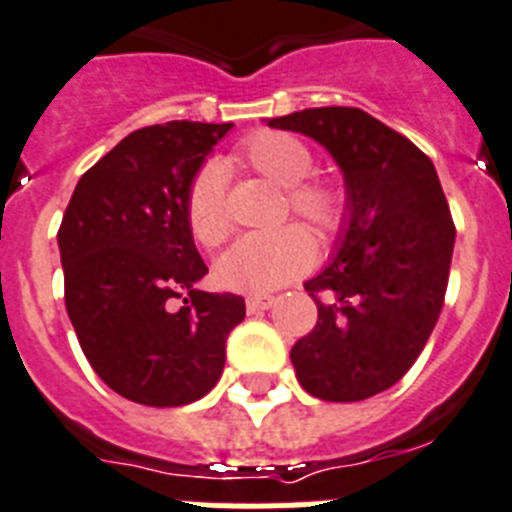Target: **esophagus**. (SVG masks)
I'll return each mask as SVG.
<instances>
[{"label": "esophagus", "mask_w": 512, "mask_h": 512, "mask_svg": "<svg viewBox=\"0 0 512 512\" xmlns=\"http://www.w3.org/2000/svg\"><path fill=\"white\" fill-rule=\"evenodd\" d=\"M247 311L250 314H255V311H265L270 309V306L275 304V296H270V293H252V296H247Z\"/></svg>", "instance_id": "34e87169"}]
</instances>
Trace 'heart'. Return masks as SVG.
I'll return each instance as SVG.
<instances>
[{
  "label": "heart",
  "instance_id": "obj_1",
  "mask_svg": "<svg viewBox=\"0 0 512 512\" xmlns=\"http://www.w3.org/2000/svg\"><path fill=\"white\" fill-rule=\"evenodd\" d=\"M231 162L283 188L281 216H299L322 239H335L350 216L348 190L332 177H317L314 151L293 133L257 131L239 141ZM185 221L203 250H216L231 237L224 172L219 164H203L185 193ZM314 262V242L301 226H278L268 234L239 239L216 265L224 288L242 293H268L304 275Z\"/></svg>",
  "mask_w": 512,
  "mask_h": 512
}]
</instances>
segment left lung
Wrapping results in <instances>:
<instances>
[{"label":"left lung","mask_w":512,"mask_h":512,"mask_svg":"<svg viewBox=\"0 0 512 512\" xmlns=\"http://www.w3.org/2000/svg\"><path fill=\"white\" fill-rule=\"evenodd\" d=\"M330 149L345 172L350 221L330 268L304 283L317 324L291 348L296 379L324 402H361L397 384L446 301L453 226L425 151L361 108L270 118Z\"/></svg>","instance_id":"obj_1"}]
</instances>
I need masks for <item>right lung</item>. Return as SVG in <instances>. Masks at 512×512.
<instances>
[{"instance_id":"add662e5","label":"right lung","mask_w":512,"mask_h":512,"mask_svg":"<svg viewBox=\"0 0 512 512\" xmlns=\"http://www.w3.org/2000/svg\"><path fill=\"white\" fill-rule=\"evenodd\" d=\"M231 123L170 121L128 133L79 177L59 226L64 301L95 373L146 407H180L221 379L237 293L198 291L208 273L185 193Z\"/></svg>"}]
</instances>
